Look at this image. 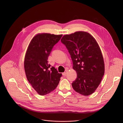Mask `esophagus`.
I'll use <instances>...</instances> for the list:
<instances>
[{
    "label": "esophagus",
    "instance_id": "obj_1",
    "mask_svg": "<svg viewBox=\"0 0 123 123\" xmlns=\"http://www.w3.org/2000/svg\"><path fill=\"white\" fill-rule=\"evenodd\" d=\"M67 73H68V69H66V71H65V72L62 74V75H64V76H65V75H66L67 74Z\"/></svg>",
    "mask_w": 123,
    "mask_h": 123
}]
</instances>
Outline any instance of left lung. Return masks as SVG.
<instances>
[{"label": "left lung", "instance_id": "obj_1", "mask_svg": "<svg viewBox=\"0 0 123 123\" xmlns=\"http://www.w3.org/2000/svg\"><path fill=\"white\" fill-rule=\"evenodd\" d=\"M61 42L71 55L77 78L72 84L77 92L88 96L94 92L104 75V59L95 39L86 32L63 36Z\"/></svg>", "mask_w": 123, "mask_h": 123}]
</instances>
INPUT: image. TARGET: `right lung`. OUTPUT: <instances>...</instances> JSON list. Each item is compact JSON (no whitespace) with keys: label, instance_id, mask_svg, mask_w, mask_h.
I'll return each instance as SVG.
<instances>
[{"label":"right lung","instance_id":"add662e5","mask_svg":"<svg viewBox=\"0 0 123 123\" xmlns=\"http://www.w3.org/2000/svg\"><path fill=\"white\" fill-rule=\"evenodd\" d=\"M63 35L37 34L27 50L24 68L27 78L37 93L45 95L53 91L59 84L62 74L48 63V57L54 46Z\"/></svg>","mask_w":123,"mask_h":123}]
</instances>
